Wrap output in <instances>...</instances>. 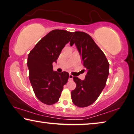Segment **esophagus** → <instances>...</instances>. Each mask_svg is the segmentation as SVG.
<instances>
[{"instance_id":"obj_1","label":"esophagus","mask_w":134,"mask_h":134,"mask_svg":"<svg viewBox=\"0 0 134 134\" xmlns=\"http://www.w3.org/2000/svg\"><path fill=\"white\" fill-rule=\"evenodd\" d=\"M73 75H71V74H70V75H69V80H73Z\"/></svg>"}]
</instances>
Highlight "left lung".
I'll return each instance as SVG.
<instances>
[{
	"instance_id": "8db88e82",
	"label": "left lung",
	"mask_w": 134,
	"mask_h": 134,
	"mask_svg": "<svg viewBox=\"0 0 134 134\" xmlns=\"http://www.w3.org/2000/svg\"><path fill=\"white\" fill-rule=\"evenodd\" d=\"M70 44H75L87 71L84 80L73 76L76 87L71 92V99L76 106L87 107L97 100L104 88L109 64L103 51L87 33L74 32Z\"/></svg>"
}]
</instances>
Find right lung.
I'll return each mask as SVG.
<instances>
[{
    "label": "right lung",
    "instance_id": "right-lung-1",
    "mask_svg": "<svg viewBox=\"0 0 134 134\" xmlns=\"http://www.w3.org/2000/svg\"><path fill=\"white\" fill-rule=\"evenodd\" d=\"M73 32L54 30L42 37L29 54L27 66L29 79L36 97L47 105L59 100L63 86L67 82L69 73L53 70L62 50L70 40Z\"/></svg>",
    "mask_w": 134,
    "mask_h": 134
}]
</instances>
